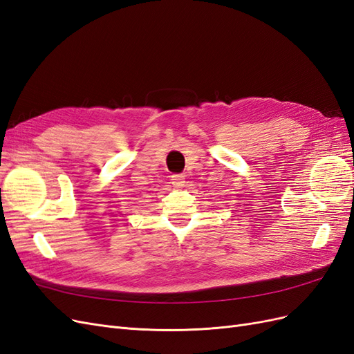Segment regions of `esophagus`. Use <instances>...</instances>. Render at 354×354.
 Listing matches in <instances>:
<instances>
[{
    "mask_svg": "<svg viewBox=\"0 0 354 354\" xmlns=\"http://www.w3.org/2000/svg\"><path fill=\"white\" fill-rule=\"evenodd\" d=\"M171 183H173L176 187H183L186 180H185V176L183 174H174L171 176Z\"/></svg>",
    "mask_w": 354,
    "mask_h": 354,
    "instance_id": "esophagus-1",
    "label": "esophagus"
}]
</instances>
